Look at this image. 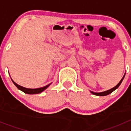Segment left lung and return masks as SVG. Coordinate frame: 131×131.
Masks as SVG:
<instances>
[{
	"label": "left lung",
	"mask_w": 131,
	"mask_h": 131,
	"mask_svg": "<svg viewBox=\"0 0 131 131\" xmlns=\"http://www.w3.org/2000/svg\"><path fill=\"white\" fill-rule=\"evenodd\" d=\"M125 73L124 74V76H123L122 79H121V81H120L119 82H118V84H117V85H116V86H115L114 88H112V89H109V90L106 91H104V92H92V91H90V92L92 94L96 95V96H106V95L110 94L112 93V92H113V91H114L115 90V89H117V88H118V87H119V85H121V83H122V80H124V77H125Z\"/></svg>",
	"instance_id": "left-lung-1"
}]
</instances>
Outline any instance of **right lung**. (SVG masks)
Wrapping results in <instances>:
<instances>
[{
    "label": "right lung",
    "instance_id": "1",
    "mask_svg": "<svg viewBox=\"0 0 131 131\" xmlns=\"http://www.w3.org/2000/svg\"><path fill=\"white\" fill-rule=\"evenodd\" d=\"M11 80H12V81H13V84H14V85L17 87V88H18V89H19V90L23 91V92H24L25 93L28 94H35L40 93V92H43V91L46 90V89H47V88H48V87L51 84H51H48V85H46V86L43 87V88H37V89H28V88H24V87L21 86V85L17 84L15 82L13 81V80L12 79H11Z\"/></svg>",
    "mask_w": 131,
    "mask_h": 131
}]
</instances>
